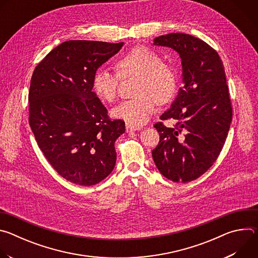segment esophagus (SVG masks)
<instances>
[{"instance_id":"1","label":"esophagus","mask_w":258,"mask_h":258,"mask_svg":"<svg viewBox=\"0 0 258 258\" xmlns=\"http://www.w3.org/2000/svg\"><path fill=\"white\" fill-rule=\"evenodd\" d=\"M125 127H126V132H127V133H128V132H136V131H139V130H140V127L134 126V125L128 124V123H126Z\"/></svg>"}]
</instances>
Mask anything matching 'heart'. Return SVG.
Segmentation results:
<instances>
[{"label":"heart","mask_w":258,"mask_h":258,"mask_svg":"<svg viewBox=\"0 0 258 258\" xmlns=\"http://www.w3.org/2000/svg\"><path fill=\"white\" fill-rule=\"evenodd\" d=\"M118 75L106 68H99L93 77V90L103 101L114 102L118 94L120 78H139L136 88L138 98L122 102L112 110V115L134 126L149 120L155 111V101L167 102L174 94L176 77L174 70L163 63L155 51L136 47L116 62Z\"/></svg>","instance_id":"1"}]
</instances>
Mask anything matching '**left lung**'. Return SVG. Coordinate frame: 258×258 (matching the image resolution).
Here are the masks:
<instances>
[{
    "mask_svg": "<svg viewBox=\"0 0 258 258\" xmlns=\"http://www.w3.org/2000/svg\"><path fill=\"white\" fill-rule=\"evenodd\" d=\"M154 45L178 53L183 86L160 116L177 120L175 126L154 124L160 140L152 157L166 178L188 182L214 163L228 137L233 110L226 72L217 52L193 35L167 33L155 38Z\"/></svg>",
    "mask_w": 258,
    "mask_h": 258,
    "instance_id": "obj_1",
    "label": "left lung"
}]
</instances>
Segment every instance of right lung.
I'll return each instance as SVG.
<instances>
[{
	"instance_id": "right-lung-1",
	"label": "right lung",
	"mask_w": 258,
	"mask_h": 258,
	"mask_svg": "<svg viewBox=\"0 0 258 258\" xmlns=\"http://www.w3.org/2000/svg\"><path fill=\"white\" fill-rule=\"evenodd\" d=\"M123 43L67 41L35 67L29 87V125L53 168L80 186L107 177L116 162L114 143L125 132L93 92L95 71Z\"/></svg>"
}]
</instances>
